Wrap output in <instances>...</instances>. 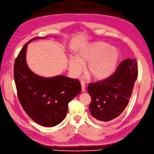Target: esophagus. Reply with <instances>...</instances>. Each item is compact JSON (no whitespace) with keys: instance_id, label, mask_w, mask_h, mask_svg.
I'll list each match as a JSON object with an SVG mask.
<instances>
[{"instance_id":"esophagus-1","label":"esophagus","mask_w":154,"mask_h":154,"mask_svg":"<svg viewBox=\"0 0 154 154\" xmlns=\"http://www.w3.org/2000/svg\"><path fill=\"white\" fill-rule=\"evenodd\" d=\"M81 86H82V91L84 92L85 91H86V89H85V86H86V85H85L84 82H83V81L81 82Z\"/></svg>"}]
</instances>
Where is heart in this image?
<instances>
[{"mask_svg":"<svg viewBox=\"0 0 154 154\" xmlns=\"http://www.w3.org/2000/svg\"><path fill=\"white\" fill-rule=\"evenodd\" d=\"M119 59V51L109 47L105 42H95L83 47L78 51L76 58H71L69 69L76 77L82 70V64H86L85 70L94 80H103L114 72Z\"/></svg>","mask_w":154,"mask_h":154,"instance_id":"b5f03b06","label":"heart"}]
</instances>
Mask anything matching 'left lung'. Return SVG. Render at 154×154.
<instances>
[{
	"mask_svg": "<svg viewBox=\"0 0 154 154\" xmlns=\"http://www.w3.org/2000/svg\"><path fill=\"white\" fill-rule=\"evenodd\" d=\"M137 77L135 59H126L110 77L89 84L92 117L101 122H107L119 117L128 103Z\"/></svg>",
	"mask_w": 154,
	"mask_h": 154,
	"instance_id": "obj_1",
	"label": "left lung"
}]
</instances>
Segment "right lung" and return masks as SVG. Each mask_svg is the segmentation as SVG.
<instances>
[{
	"label": "right lung",
	"instance_id": "obj_1",
	"mask_svg": "<svg viewBox=\"0 0 154 154\" xmlns=\"http://www.w3.org/2000/svg\"><path fill=\"white\" fill-rule=\"evenodd\" d=\"M26 43L15 60L14 78L18 100L23 110L36 123L52 127L65 118L68 103L80 93L81 84L77 79L59 75L44 78L33 73L26 63Z\"/></svg>",
	"mask_w": 154,
	"mask_h": 154
}]
</instances>
